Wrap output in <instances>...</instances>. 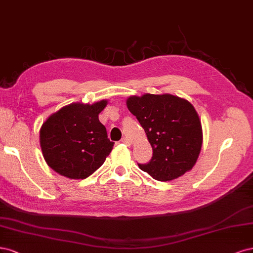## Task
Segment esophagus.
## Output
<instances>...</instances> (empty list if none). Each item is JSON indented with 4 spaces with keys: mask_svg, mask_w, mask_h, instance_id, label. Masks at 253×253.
<instances>
[{
    "mask_svg": "<svg viewBox=\"0 0 253 253\" xmlns=\"http://www.w3.org/2000/svg\"><path fill=\"white\" fill-rule=\"evenodd\" d=\"M121 142H122V143H124V144H126V145H130V141L128 140L127 137H122Z\"/></svg>",
    "mask_w": 253,
    "mask_h": 253,
    "instance_id": "obj_1",
    "label": "esophagus"
}]
</instances>
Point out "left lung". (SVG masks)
Masks as SVG:
<instances>
[{
	"label": "left lung",
	"mask_w": 253,
	"mask_h": 253,
	"mask_svg": "<svg viewBox=\"0 0 253 253\" xmlns=\"http://www.w3.org/2000/svg\"><path fill=\"white\" fill-rule=\"evenodd\" d=\"M129 111L140 122L152 147V158L137 164L157 181H171L189 171L202 148L203 131L193 106L172 94L130 96Z\"/></svg>",
	"instance_id": "left-lung-1"
}]
</instances>
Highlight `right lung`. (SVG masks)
<instances>
[{
    "label": "right lung",
    "mask_w": 253,
    "mask_h": 253,
    "mask_svg": "<svg viewBox=\"0 0 253 253\" xmlns=\"http://www.w3.org/2000/svg\"><path fill=\"white\" fill-rule=\"evenodd\" d=\"M106 105L105 100L73 103L46 120L40 144L48 166L68 178L84 180L104 164L115 144L99 120Z\"/></svg>",
    "instance_id": "1"
}]
</instances>
